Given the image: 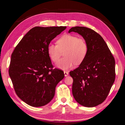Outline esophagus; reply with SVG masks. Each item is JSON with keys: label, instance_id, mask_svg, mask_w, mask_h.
I'll list each match as a JSON object with an SVG mask.
<instances>
[{"label": "esophagus", "instance_id": "obj_1", "mask_svg": "<svg viewBox=\"0 0 125 125\" xmlns=\"http://www.w3.org/2000/svg\"><path fill=\"white\" fill-rule=\"evenodd\" d=\"M64 74L65 77H67V76H68V72L66 71H64Z\"/></svg>", "mask_w": 125, "mask_h": 125}]
</instances>
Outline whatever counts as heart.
<instances>
[{
    "label": "heart",
    "instance_id": "1",
    "mask_svg": "<svg viewBox=\"0 0 125 125\" xmlns=\"http://www.w3.org/2000/svg\"><path fill=\"white\" fill-rule=\"evenodd\" d=\"M57 45L50 43L47 53L51 60L57 62L65 52V58L58 61L56 67L62 70H67L74 67L75 63L79 64L84 60L88 52V45L85 40L71 34H64L57 41Z\"/></svg>",
    "mask_w": 125,
    "mask_h": 125
}]
</instances>
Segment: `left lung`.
Segmentation results:
<instances>
[{"instance_id":"1","label":"left lung","mask_w":125,"mask_h":125,"mask_svg":"<svg viewBox=\"0 0 125 125\" xmlns=\"http://www.w3.org/2000/svg\"><path fill=\"white\" fill-rule=\"evenodd\" d=\"M71 32L81 35L88 45L85 58L69 72L73 79V97L84 106H96L107 98L115 81V59L103 37L95 31L75 26L69 30Z\"/></svg>"}]
</instances>
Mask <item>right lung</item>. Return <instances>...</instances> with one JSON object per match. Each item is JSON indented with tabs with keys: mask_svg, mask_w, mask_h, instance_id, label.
<instances>
[{
	"mask_svg": "<svg viewBox=\"0 0 125 125\" xmlns=\"http://www.w3.org/2000/svg\"><path fill=\"white\" fill-rule=\"evenodd\" d=\"M65 26L31 29L11 54L9 74L14 90L20 99L33 107H40L53 98L57 84L64 77L63 72L52 69L48 45Z\"/></svg>",
	"mask_w": 125,
	"mask_h": 125,
	"instance_id": "add662e5",
	"label": "right lung"
}]
</instances>
